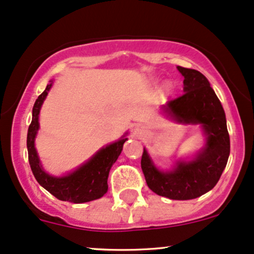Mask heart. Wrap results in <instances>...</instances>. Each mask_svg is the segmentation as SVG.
<instances>
[{"label": "heart", "instance_id": "b5f03b06", "mask_svg": "<svg viewBox=\"0 0 254 254\" xmlns=\"http://www.w3.org/2000/svg\"><path fill=\"white\" fill-rule=\"evenodd\" d=\"M169 88V85L168 84H165V89H168Z\"/></svg>", "mask_w": 254, "mask_h": 254}]
</instances>
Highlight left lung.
<instances>
[{
	"label": "left lung",
	"instance_id": "8db88e82",
	"mask_svg": "<svg viewBox=\"0 0 254 254\" xmlns=\"http://www.w3.org/2000/svg\"><path fill=\"white\" fill-rule=\"evenodd\" d=\"M185 77L183 94L161 107L170 121L200 125L205 144L190 159H178L170 170H160L146 148L141 168L150 190L171 200H190L207 193L219 181L230 154V138L221 101L210 82L196 69L177 66Z\"/></svg>",
	"mask_w": 254,
	"mask_h": 254
}]
</instances>
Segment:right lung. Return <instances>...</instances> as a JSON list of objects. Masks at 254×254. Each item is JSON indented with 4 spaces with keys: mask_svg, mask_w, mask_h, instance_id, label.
<instances>
[{
    "mask_svg": "<svg viewBox=\"0 0 254 254\" xmlns=\"http://www.w3.org/2000/svg\"><path fill=\"white\" fill-rule=\"evenodd\" d=\"M52 85L53 80H50L46 90L36 100L32 108V121L27 130V153L33 176L44 189L63 201L82 204L100 199L107 193L110 170L121 155L123 144L127 140L125 137L127 132H125L118 141L100 148L93 157L73 171L63 176L48 174L42 166L37 149L35 147V140L40 129L38 119L42 105L52 89Z\"/></svg>",
    "mask_w": 254,
    "mask_h": 254,
    "instance_id": "1",
    "label": "right lung"
}]
</instances>
